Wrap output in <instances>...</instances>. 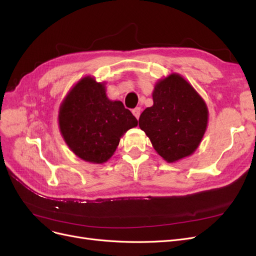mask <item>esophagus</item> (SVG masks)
Wrapping results in <instances>:
<instances>
[{
	"instance_id": "34e87169",
	"label": "esophagus",
	"mask_w": 256,
	"mask_h": 256,
	"mask_svg": "<svg viewBox=\"0 0 256 256\" xmlns=\"http://www.w3.org/2000/svg\"><path fill=\"white\" fill-rule=\"evenodd\" d=\"M132 113L136 118H140V114H141V108H138V106L136 108V109L132 110Z\"/></svg>"
}]
</instances>
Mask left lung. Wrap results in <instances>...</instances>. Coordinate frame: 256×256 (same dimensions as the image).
I'll return each instance as SVG.
<instances>
[{
	"mask_svg": "<svg viewBox=\"0 0 256 256\" xmlns=\"http://www.w3.org/2000/svg\"><path fill=\"white\" fill-rule=\"evenodd\" d=\"M154 104L142 112L138 126L154 150L173 164L189 157L202 142L208 124L204 99L180 74L160 79L152 90Z\"/></svg>",
	"mask_w": 256,
	"mask_h": 256,
	"instance_id": "left-lung-1",
	"label": "left lung"
}]
</instances>
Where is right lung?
<instances>
[{"label": "right lung", "instance_id": "1", "mask_svg": "<svg viewBox=\"0 0 256 256\" xmlns=\"http://www.w3.org/2000/svg\"><path fill=\"white\" fill-rule=\"evenodd\" d=\"M104 85L94 76H84L68 92L58 110L60 131L69 150L95 164L109 160L120 138L138 126L122 102L108 98Z\"/></svg>", "mask_w": 256, "mask_h": 256}]
</instances>
